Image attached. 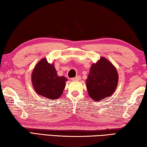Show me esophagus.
<instances>
[{"instance_id":"obj_1","label":"esophagus","mask_w":147,"mask_h":147,"mask_svg":"<svg viewBox=\"0 0 147 147\" xmlns=\"http://www.w3.org/2000/svg\"><path fill=\"white\" fill-rule=\"evenodd\" d=\"M80 79H81V77L79 76H76V78H71V81H79V80H80Z\"/></svg>"}]
</instances>
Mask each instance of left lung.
I'll return each mask as SVG.
<instances>
[{"label":"left lung","instance_id":"obj_1","mask_svg":"<svg viewBox=\"0 0 147 147\" xmlns=\"http://www.w3.org/2000/svg\"><path fill=\"white\" fill-rule=\"evenodd\" d=\"M118 78L115 67L108 59L101 57L96 63L92 64L86 79L89 96L96 101L111 96L116 89Z\"/></svg>","mask_w":147,"mask_h":147}]
</instances>
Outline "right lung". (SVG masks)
<instances>
[{
	"label": "right lung",
	"mask_w": 147,
	"mask_h": 147,
	"mask_svg": "<svg viewBox=\"0 0 147 147\" xmlns=\"http://www.w3.org/2000/svg\"><path fill=\"white\" fill-rule=\"evenodd\" d=\"M68 80L58 76L53 63L43 58L36 64L32 74V83L37 93L50 99H57L63 94Z\"/></svg>",
	"instance_id": "add662e5"
}]
</instances>
